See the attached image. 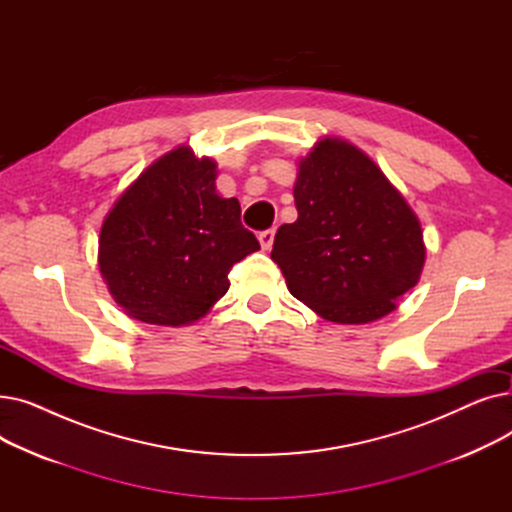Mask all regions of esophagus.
Segmentation results:
<instances>
[{
	"label": "esophagus",
	"mask_w": 512,
	"mask_h": 512,
	"mask_svg": "<svg viewBox=\"0 0 512 512\" xmlns=\"http://www.w3.org/2000/svg\"><path fill=\"white\" fill-rule=\"evenodd\" d=\"M274 236H276V230L274 228H267L263 232H259V242H261V249L270 251L272 245H274Z\"/></svg>",
	"instance_id": "obj_1"
}]
</instances>
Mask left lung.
Segmentation results:
<instances>
[{
    "label": "left lung",
    "instance_id": "1",
    "mask_svg": "<svg viewBox=\"0 0 512 512\" xmlns=\"http://www.w3.org/2000/svg\"><path fill=\"white\" fill-rule=\"evenodd\" d=\"M299 218L280 226L272 259L294 299L336 324H367L396 307L423 270L417 215L357 147L319 141L294 182Z\"/></svg>",
    "mask_w": 512,
    "mask_h": 512
}]
</instances>
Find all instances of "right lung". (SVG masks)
Masks as SVG:
<instances>
[{
  "label": "right lung",
  "mask_w": 512,
  "mask_h": 512,
  "mask_svg": "<svg viewBox=\"0 0 512 512\" xmlns=\"http://www.w3.org/2000/svg\"><path fill=\"white\" fill-rule=\"evenodd\" d=\"M259 249L240 203L215 193V164L180 147L118 199L99 234V267L124 311L182 326L222 299L232 265Z\"/></svg>",
  "instance_id": "1"
}]
</instances>
